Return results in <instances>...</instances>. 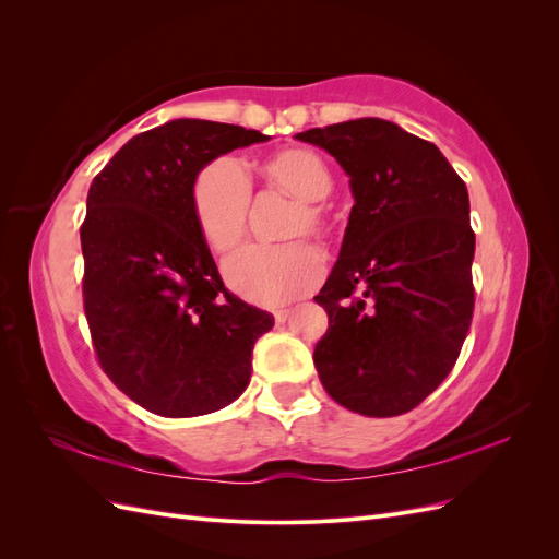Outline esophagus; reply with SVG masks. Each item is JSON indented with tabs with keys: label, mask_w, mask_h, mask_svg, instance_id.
<instances>
[{
	"label": "esophagus",
	"mask_w": 559,
	"mask_h": 559,
	"mask_svg": "<svg viewBox=\"0 0 559 559\" xmlns=\"http://www.w3.org/2000/svg\"><path fill=\"white\" fill-rule=\"evenodd\" d=\"M289 314H292V310H286V308L275 310V321H277V324H284V321L289 319Z\"/></svg>",
	"instance_id": "34e87169"
}]
</instances>
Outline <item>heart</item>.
<instances>
[{
    "mask_svg": "<svg viewBox=\"0 0 559 559\" xmlns=\"http://www.w3.org/2000/svg\"><path fill=\"white\" fill-rule=\"evenodd\" d=\"M263 173L270 183L298 198L284 230L286 238H326L333 222L324 198L335 186L329 163L308 146H292L270 156ZM251 202V179L238 158L222 156L202 167L193 183V214L210 249L224 253L240 245ZM224 275L247 300L275 308L314 289L324 275V253L308 240L249 245L226 261Z\"/></svg>",
    "mask_w": 559,
    "mask_h": 559,
    "instance_id": "b5f03b06",
    "label": "heart"
}]
</instances>
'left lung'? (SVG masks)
<instances>
[{"label":"left lung","mask_w":559,"mask_h":559,"mask_svg":"<svg viewBox=\"0 0 559 559\" xmlns=\"http://www.w3.org/2000/svg\"><path fill=\"white\" fill-rule=\"evenodd\" d=\"M343 165L354 207L324 289L314 366L366 417L413 411L452 370L473 319L468 191L436 144L382 118L298 132Z\"/></svg>","instance_id":"left-lung-1"}]
</instances>
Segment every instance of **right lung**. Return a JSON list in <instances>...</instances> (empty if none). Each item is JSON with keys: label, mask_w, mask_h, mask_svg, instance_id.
<instances>
[{"label": "right lung", "mask_w": 559, "mask_h": 559, "mask_svg": "<svg viewBox=\"0 0 559 559\" xmlns=\"http://www.w3.org/2000/svg\"><path fill=\"white\" fill-rule=\"evenodd\" d=\"M259 130L177 118L134 134L88 191L83 310L107 378L148 413L198 417L238 399L270 312L226 289L193 214L198 173Z\"/></svg>", "instance_id": "obj_1"}]
</instances>
